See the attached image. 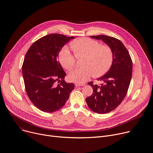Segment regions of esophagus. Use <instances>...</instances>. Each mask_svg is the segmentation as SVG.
<instances>
[{
  "label": "esophagus",
  "mask_w": 153,
  "mask_h": 153,
  "mask_svg": "<svg viewBox=\"0 0 153 153\" xmlns=\"http://www.w3.org/2000/svg\"><path fill=\"white\" fill-rule=\"evenodd\" d=\"M76 87H80V86H84L85 85V84H78V83H76L75 84Z\"/></svg>",
  "instance_id": "1"
}]
</instances>
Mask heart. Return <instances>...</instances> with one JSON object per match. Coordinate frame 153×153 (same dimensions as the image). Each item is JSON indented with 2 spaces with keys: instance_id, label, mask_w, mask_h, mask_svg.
I'll use <instances>...</instances> for the list:
<instances>
[{
  "instance_id": "obj_1",
  "label": "heart",
  "mask_w": 153,
  "mask_h": 153,
  "mask_svg": "<svg viewBox=\"0 0 153 153\" xmlns=\"http://www.w3.org/2000/svg\"><path fill=\"white\" fill-rule=\"evenodd\" d=\"M71 46L77 55H84L83 65L85 66L76 68L68 73V79L78 84H83L94 74L100 77L107 73L114 60L112 49L107 45H101L96 40L82 38L71 43ZM59 59L61 65L66 69L73 68L75 59L70 49L63 46L59 52Z\"/></svg>"
}]
</instances>
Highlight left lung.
<instances>
[{"instance_id":"8db88e82","label":"left lung","mask_w":153,"mask_h":153,"mask_svg":"<svg viewBox=\"0 0 153 153\" xmlns=\"http://www.w3.org/2000/svg\"><path fill=\"white\" fill-rule=\"evenodd\" d=\"M96 39H101L112 50L113 63L108 71L98 79L102 82L99 86L92 87L93 93L85 99L88 107L99 114L108 113L116 108L127 94L132 73V62L127 49L121 41L115 38L104 35L90 36Z\"/></svg>"}]
</instances>
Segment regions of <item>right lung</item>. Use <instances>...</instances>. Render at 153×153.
I'll return each mask as SVG.
<instances>
[{"label": "right lung", "instance_id": "add662e5", "mask_svg": "<svg viewBox=\"0 0 153 153\" xmlns=\"http://www.w3.org/2000/svg\"><path fill=\"white\" fill-rule=\"evenodd\" d=\"M74 38L49 34L34 42L25 54L22 67L25 90L33 105L45 112L63 107L74 88L65 81L66 74L57 60L61 49Z\"/></svg>", "mask_w": 153, "mask_h": 153}]
</instances>
